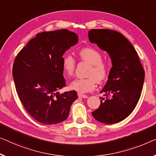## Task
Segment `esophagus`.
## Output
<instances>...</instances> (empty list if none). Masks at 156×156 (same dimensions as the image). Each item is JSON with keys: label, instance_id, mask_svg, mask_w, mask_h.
Returning a JSON list of instances; mask_svg holds the SVG:
<instances>
[{"label": "esophagus", "instance_id": "obj_1", "mask_svg": "<svg viewBox=\"0 0 156 156\" xmlns=\"http://www.w3.org/2000/svg\"><path fill=\"white\" fill-rule=\"evenodd\" d=\"M78 97H80V98H87L88 97L87 95L80 94V93H78Z\"/></svg>", "mask_w": 156, "mask_h": 156}]
</instances>
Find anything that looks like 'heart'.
<instances>
[{
  "mask_svg": "<svg viewBox=\"0 0 156 156\" xmlns=\"http://www.w3.org/2000/svg\"><path fill=\"white\" fill-rule=\"evenodd\" d=\"M80 60L90 64L86 78H78L70 84L71 89L79 93H85L92 91L96 87L97 82L104 83L107 80L110 73V66L107 62L104 61L103 55L92 47H85L78 52ZM62 68L64 73L72 76L76 69V60L71 55H65L62 59Z\"/></svg>",
  "mask_w": 156,
  "mask_h": 156,
  "instance_id": "obj_1",
  "label": "heart"
}]
</instances>
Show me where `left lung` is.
<instances>
[{
    "instance_id": "1",
    "label": "left lung",
    "mask_w": 156,
    "mask_h": 156,
    "mask_svg": "<svg viewBox=\"0 0 156 156\" xmlns=\"http://www.w3.org/2000/svg\"><path fill=\"white\" fill-rule=\"evenodd\" d=\"M89 40L110 55L113 66L108 80L100 93L99 107L92 114L99 122L113 124L131 114L140 98L145 72L137 52L119 32L109 29H91Z\"/></svg>"
}]
</instances>
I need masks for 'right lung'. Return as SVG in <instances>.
Returning a JSON list of instances; mask_svg holds the SVG:
<instances>
[{"label":"right lung","instance_id":"right-lung-1","mask_svg":"<svg viewBox=\"0 0 156 156\" xmlns=\"http://www.w3.org/2000/svg\"><path fill=\"white\" fill-rule=\"evenodd\" d=\"M78 41L77 35L67 29L42 32L16 56L12 67L16 91L24 108L38 122L64 121L78 98L75 90L57 92L66 85L63 55Z\"/></svg>","mask_w":156,"mask_h":156}]
</instances>
